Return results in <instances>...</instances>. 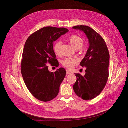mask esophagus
<instances>
[{
	"label": "esophagus",
	"mask_w": 128,
	"mask_h": 128,
	"mask_svg": "<svg viewBox=\"0 0 128 128\" xmlns=\"http://www.w3.org/2000/svg\"><path fill=\"white\" fill-rule=\"evenodd\" d=\"M72 72H70V70H66V74H72Z\"/></svg>",
	"instance_id": "esophagus-1"
}]
</instances>
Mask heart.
Instances as JSON below:
<instances>
[{"mask_svg":"<svg viewBox=\"0 0 128 128\" xmlns=\"http://www.w3.org/2000/svg\"><path fill=\"white\" fill-rule=\"evenodd\" d=\"M68 40L70 42L72 47L78 50L81 48L83 45V40L79 36L72 35L68 38ZM61 45V42L60 40L56 41L53 45V50L56 55H58L60 52V47ZM78 63V61L75 58H67L62 61V65L67 68L69 70L73 69L74 67Z\"/></svg>","mask_w":128,"mask_h":128,"instance_id":"obj_1","label":"heart"}]
</instances>
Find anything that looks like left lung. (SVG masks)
Masks as SVG:
<instances>
[{
    "instance_id": "8db88e82",
    "label": "left lung",
    "mask_w": 128,
    "mask_h": 128,
    "mask_svg": "<svg viewBox=\"0 0 128 128\" xmlns=\"http://www.w3.org/2000/svg\"><path fill=\"white\" fill-rule=\"evenodd\" d=\"M72 28L86 34L90 45L80 64L86 68V74L83 76L79 74H76V81L73 88L78 97L90 100L98 96L106 84L109 74V52L104 38L94 30L82 25Z\"/></svg>"
}]
</instances>
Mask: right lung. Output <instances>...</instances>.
I'll list each match as a JSON object with an SVG mask.
<instances>
[{
	"label": "right lung",
	"instance_id": "obj_1",
	"mask_svg": "<svg viewBox=\"0 0 128 128\" xmlns=\"http://www.w3.org/2000/svg\"><path fill=\"white\" fill-rule=\"evenodd\" d=\"M68 32L64 28L46 27L33 33L26 42L21 72L28 90L40 101L47 102L56 98L66 76L64 68L50 72L46 63L58 66L53 50L54 42Z\"/></svg>",
	"mask_w": 128,
	"mask_h": 128
}]
</instances>
